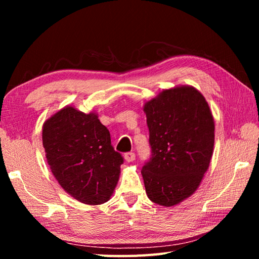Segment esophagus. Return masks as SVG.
<instances>
[{"label":"esophagus","instance_id":"esophagus-1","mask_svg":"<svg viewBox=\"0 0 259 259\" xmlns=\"http://www.w3.org/2000/svg\"><path fill=\"white\" fill-rule=\"evenodd\" d=\"M124 159H125V161L126 162H133V161H135V159H136V155H135V152H126V153H124Z\"/></svg>","mask_w":259,"mask_h":259}]
</instances>
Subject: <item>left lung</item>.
Here are the masks:
<instances>
[{"label":"left lung","mask_w":259,"mask_h":259,"mask_svg":"<svg viewBox=\"0 0 259 259\" xmlns=\"http://www.w3.org/2000/svg\"><path fill=\"white\" fill-rule=\"evenodd\" d=\"M151 158L141 170L149 199L172 207L198 189L209 168L214 121L205 97L191 85L163 89L144 106Z\"/></svg>","instance_id":"left-lung-1"}]
</instances>
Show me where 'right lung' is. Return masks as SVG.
<instances>
[{
  "label": "right lung",
  "instance_id": "1",
  "mask_svg": "<svg viewBox=\"0 0 259 259\" xmlns=\"http://www.w3.org/2000/svg\"><path fill=\"white\" fill-rule=\"evenodd\" d=\"M48 164L63 190L85 205L111 198L123 158L111 146L110 133L92 111L67 106L43 123Z\"/></svg>",
  "mask_w": 259,
  "mask_h": 259
}]
</instances>
